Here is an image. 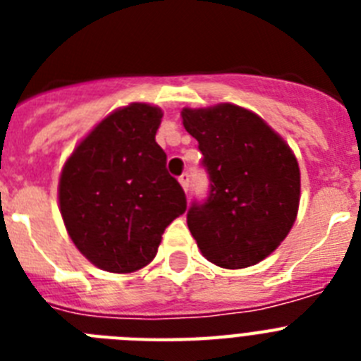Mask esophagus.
<instances>
[{
    "instance_id": "1",
    "label": "esophagus",
    "mask_w": 361,
    "mask_h": 361,
    "mask_svg": "<svg viewBox=\"0 0 361 361\" xmlns=\"http://www.w3.org/2000/svg\"><path fill=\"white\" fill-rule=\"evenodd\" d=\"M178 183L184 188V191H188V186H190V173H183L178 177Z\"/></svg>"
}]
</instances>
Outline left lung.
<instances>
[{"mask_svg":"<svg viewBox=\"0 0 361 361\" xmlns=\"http://www.w3.org/2000/svg\"><path fill=\"white\" fill-rule=\"evenodd\" d=\"M208 173L204 200L188 209V228L209 262L226 269L258 264L288 237L300 202V170L289 146L262 119L235 104L184 108Z\"/></svg>","mask_w":361,"mask_h":361,"instance_id":"1","label":"left lung"}]
</instances>
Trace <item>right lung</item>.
Segmentation results:
<instances>
[{
	"instance_id": "1",
	"label": "right lung",
	"mask_w": 361,
	"mask_h": 361,
	"mask_svg": "<svg viewBox=\"0 0 361 361\" xmlns=\"http://www.w3.org/2000/svg\"><path fill=\"white\" fill-rule=\"evenodd\" d=\"M162 111L133 103L101 121L66 161L59 206L70 238L92 264L132 273L155 258L186 193L155 142Z\"/></svg>"
}]
</instances>
